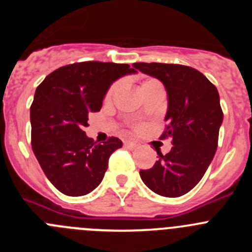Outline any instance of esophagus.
<instances>
[{
    "label": "esophagus",
    "mask_w": 252,
    "mask_h": 252,
    "mask_svg": "<svg viewBox=\"0 0 252 252\" xmlns=\"http://www.w3.org/2000/svg\"><path fill=\"white\" fill-rule=\"evenodd\" d=\"M125 146H126V148H128V149H136L137 146V144L136 142H132V141H125Z\"/></svg>",
    "instance_id": "obj_1"
}]
</instances>
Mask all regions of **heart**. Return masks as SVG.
I'll return each instance as SVG.
<instances>
[{
  "label": "heart",
  "instance_id": "heart-1",
  "mask_svg": "<svg viewBox=\"0 0 252 252\" xmlns=\"http://www.w3.org/2000/svg\"><path fill=\"white\" fill-rule=\"evenodd\" d=\"M153 83H158L157 79H153V78L145 79V81L141 83V88H145L146 86H150V84H153ZM120 84H121L120 83V81H116V82H113L110 87H108V90H107L106 94H104V101L110 102L111 99L115 97V94L119 92V90H120ZM132 128L135 131H140L142 128V126L141 125H132Z\"/></svg>",
  "mask_w": 252,
  "mask_h": 252
}]
</instances>
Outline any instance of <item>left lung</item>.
<instances>
[{
    "instance_id": "8db88e82",
    "label": "left lung",
    "mask_w": 252,
    "mask_h": 252,
    "mask_svg": "<svg viewBox=\"0 0 252 252\" xmlns=\"http://www.w3.org/2000/svg\"><path fill=\"white\" fill-rule=\"evenodd\" d=\"M133 68L164 83L168 92L165 130L160 140L173 148L153 168L140 170L142 182L162 197H180L203 178L218 145L223 120L215 84L192 66L165 63H133Z\"/></svg>"
}]
</instances>
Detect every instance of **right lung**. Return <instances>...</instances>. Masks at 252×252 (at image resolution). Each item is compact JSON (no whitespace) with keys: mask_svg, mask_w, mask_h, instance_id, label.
<instances>
[{"mask_svg":"<svg viewBox=\"0 0 252 252\" xmlns=\"http://www.w3.org/2000/svg\"><path fill=\"white\" fill-rule=\"evenodd\" d=\"M128 64L81 62L60 66L36 88L30 107L31 145L40 166L65 195L88 194L99 186L117 137L97 144L87 137L88 115L98 112L108 87L135 73Z\"/></svg>","mask_w":252,"mask_h":252,"instance_id":"add662e5","label":"right lung"}]
</instances>
